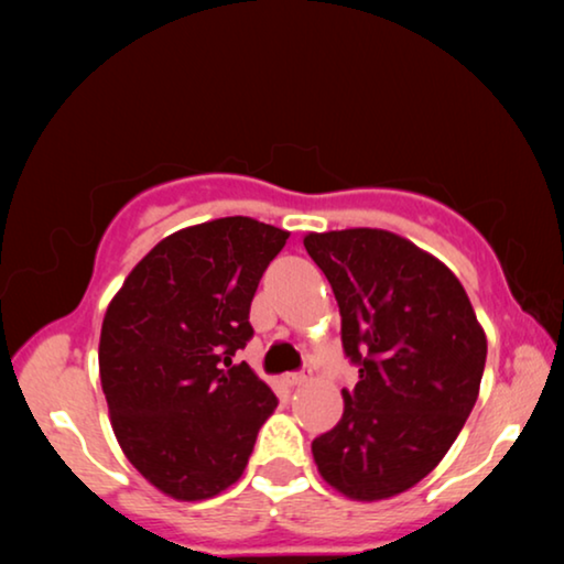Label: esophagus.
Returning a JSON list of instances; mask_svg holds the SVG:
<instances>
[{"mask_svg":"<svg viewBox=\"0 0 564 564\" xmlns=\"http://www.w3.org/2000/svg\"><path fill=\"white\" fill-rule=\"evenodd\" d=\"M283 383L291 386V388H299V386L308 383V376H305V373H289V376H283Z\"/></svg>","mask_w":564,"mask_h":564,"instance_id":"obj_1","label":"esophagus"}]
</instances>
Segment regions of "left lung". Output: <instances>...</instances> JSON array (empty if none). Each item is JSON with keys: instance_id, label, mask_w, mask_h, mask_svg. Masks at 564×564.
<instances>
[{"instance_id": "left-lung-1", "label": "left lung", "mask_w": 564, "mask_h": 564, "mask_svg": "<svg viewBox=\"0 0 564 564\" xmlns=\"http://www.w3.org/2000/svg\"><path fill=\"white\" fill-rule=\"evenodd\" d=\"M336 293L343 348L360 380L313 460L348 500L395 498L433 473L480 393L488 338L463 283L433 253L383 228L305 234Z\"/></svg>"}]
</instances>
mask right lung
<instances>
[{
    "mask_svg": "<svg viewBox=\"0 0 564 564\" xmlns=\"http://www.w3.org/2000/svg\"><path fill=\"white\" fill-rule=\"evenodd\" d=\"M289 236L248 216L181 228L133 265L104 313L99 376L113 435L166 498L231 488L279 405L231 358L253 336V293Z\"/></svg>",
    "mask_w": 564,
    "mask_h": 564,
    "instance_id": "1",
    "label": "right lung"
}]
</instances>
